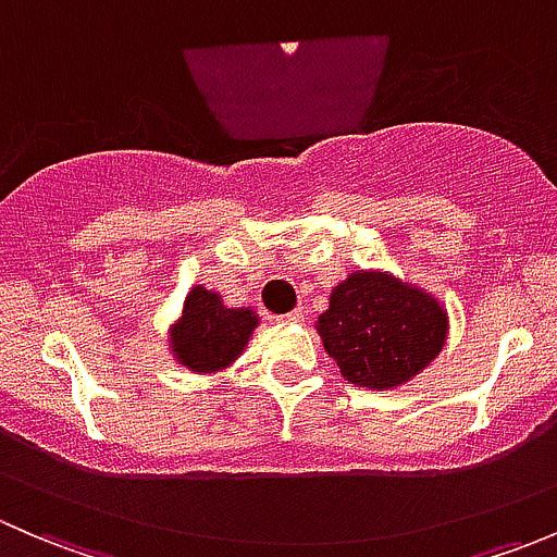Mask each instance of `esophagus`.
Wrapping results in <instances>:
<instances>
[{
	"mask_svg": "<svg viewBox=\"0 0 557 557\" xmlns=\"http://www.w3.org/2000/svg\"><path fill=\"white\" fill-rule=\"evenodd\" d=\"M280 323H294V325H299V323H305V314H301V310H294V312H285V314H280Z\"/></svg>",
	"mask_w": 557,
	"mask_h": 557,
	"instance_id": "obj_1",
	"label": "esophagus"
}]
</instances>
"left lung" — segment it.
<instances>
[{
	"instance_id": "left-lung-1",
	"label": "left lung",
	"mask_w": 557,
	"mask_h": 557,
	"mask_svg": "<svg viewBox=\"0 0 557 557\" xmlns=\"http://www.w3.org/2000/svg\"><path fill=\"white\" fill-rule=\"evenodd\" d=\"M318 331L347 383L393 387L440 356L447 314L391 274L356 272L331 290Z\"/></svg>"
}]
</instances>
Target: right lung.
I'll list each match as a JSON object with an SVG mask.
<instances>
[{
  "label": "right lung",
  "mask_w": 557,
  "mask_h": 557,
  "mask_svg": "<svg viewBox=\"0 0 557 557\" xmlns=\"http://www.w3.org/2000/svg\"><path fill=\"white\" fill-rule=\"evenodd\" d=\"M256 325L252 310H228L221 296L199 285L188 294L183 318L172 329V352L194 372H218L245 350Z\"/></svg>",
  "instance_id": "add662e5"
}]
</instances>
